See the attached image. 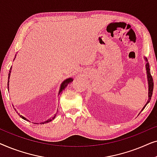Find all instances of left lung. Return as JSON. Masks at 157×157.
Listing matches in <instances>:
<instances>
[{
    "instance_id": "1",
    "label": "left lung",
    "mask_w": 157,
    "mask_h": 157,
    "mask_svg": "<svg viewBox=\"0 0 157 157\" xmlns=\"http://www.w3.org/2000/svg\"><path fill=\"white\" fill-rule=\"evenodd\" d=\"M144 60L146 62V71H147V81H148V98L147 104L144 105V106L143 107V109H141V111L144 110V109L145 108L146 106L149 104V102L150 101L151 98V96H152V93H153V89H154V82H153V78H152V76H151V72H150V68H149V63L148 62V60L146 57H144Z\"/></svg>"
}]
</instances>
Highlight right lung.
<instances>
[{
  "label": "right lung",
  "mask_w": 157,
  "mask_h": 157,
  "mask_svg": "<svg viewBox=\"0 0 157 157\" xmlns=\"http://www.w3.org/2000/svg\"><path fill=\"white\" fill-rule=\"evenodd\" d=\"M16 55L15 56V58H14V59H13V61L15 60V59H16ZM11 69H12V66L11 67H10V71H9V74H8V90H9V87H8V86H9V78H10V72H11ZM73 81V78H68V79H66V80H65L63 81V83H61V87H60V90H59V94H60L61 93L62 91H63V90H64V89H65V88L69 84V83H71ZM15 109V111H16V109ZM18 113V112H17ZM19 114V113H18ZM19 116H20V117L22 118V119H25V120H26V121H29V120H28L26 118H25L24 117H23L22 115H20L19 114ZM56 115H54V117H52V118H51L50 119H48L47 120V121H44V122H41V123L40 124H46V123H48V122H50V121H53V119H55V117H56ZM34 124H38V123H34Z\"/></svg>",
  "instance_id": "right-lung-1"
}]
</instances>
